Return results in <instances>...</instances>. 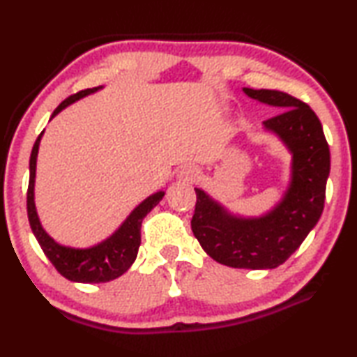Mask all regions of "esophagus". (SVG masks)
I'll return each mask as SVG.
<instances>
[{
	"label": "esophagus",
	"instance_id": "obj_1",
	"mask_svg": "<svg viewBox=\"0 0 357 357\" xmlns=\"http://www.w3.org/2000/svg\"><path fill=\"white\" fill-rule=\"evenodd\" d=\"M198 168L193 167V165H184L183 168L179 170V179L184 181V183H192V181H195L198 178Z\"/></svg>",
	"mask_w": 357,
	"mask_h": 357
}]
</instances>
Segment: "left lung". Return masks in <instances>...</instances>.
I'll return each instance as SVG.
<instances>
[{"label":"left lung","instance_id":"left-lung-1","mask_svg":"<svg viewBox=\"0 0 357 357\" xmlns=\"http://www.w3.org/2000/svg\"><path fill=\"white\" fill-rule=\"evenodd\" d=\"M249 98L277 107L263 121L291 153V179L282 200L259 217L234 215L206 192L195 189L192 231L217 263L239 269H274L299 249L321 217L331 153L323 126L312 108L275 89L243 88Z\"/></svg>","mask_w":357,"mask_h":357}]
</instances>
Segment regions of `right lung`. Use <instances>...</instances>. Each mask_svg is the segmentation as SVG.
<instances>
[{"label":"right lung","instance_id":"right-lung-1","mask_svg":"<svg viewBox=\"0 0 357 357\" xmlns=\"http://www.w3.org/2000/svg\"><path fill=\"white\" fill-rule=\"evenodd\" d=\"M102 89L89 88L83 89V91L70 96L61 104L56 107L53 112L52 118L64 110L66 107L74 104L75 100L84 98V96L93 94ZM50 118V119H52ZM44 130L36 140L31 157H29V183H28V193H26V209H28V219L29 225L34 233L36 239L44 250L47 258L50 259L52 264L55 266L56 271L66 279L70 282H80V283H104L118 279L128 271L132 263L135 261L138 247L142 244V222L151 209L159 204V202L164 198L165 192L159 190L149 195L146 200H143L138 206L132 211L128 219H126L121 227L114 231L110 238H107L102 243L96 244L88 249H74V247H66L58 244L55 239L50 238L47 231L40 225L38 211H36L34 204V181H36V162H38V153H39V143Z\"/></svg>","mask_w":357,"mask_h":357}]
</instances>
